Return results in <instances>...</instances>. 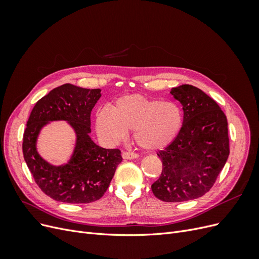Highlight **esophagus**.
Here are the masks:
<instances>
[{
  "instance_id": "34e87169",
  "label": "esophagus",
  "mask_w": 259,
  "mask_h": 259,
  "mask_svg": "<svg viewBox=\"0 0 259 259\" xmlns=\"http://www.w3.org/2000/svg\"><path fill=\"white\" fill-rule=\"evenodd\" d=\"M122 156L123 159L125 160H133V159H137L138 158V154L134 153V152H122Z\"/></svg>"
}]
</instances>
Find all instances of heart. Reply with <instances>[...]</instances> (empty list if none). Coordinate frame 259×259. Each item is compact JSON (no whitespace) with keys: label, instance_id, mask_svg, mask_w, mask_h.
Wrapping results in <instances>:
<instances>
[{"label":"heart","instance_id":"1","mask_svg":"<svg viewBox=\"0 0 259 259\" xmlns=\"http://www.w3.org/2000/svg\"><path fill=\"white\" fill-rule=\"evenodd\" d=\"M183 126V113L174 103L144 95L124 96L111 110L101 109L96 115V130L107 144L120 143L133 130L136 144L148 151L168 146Z\"/></svg>","mask_w":259,"mask_h":259}]
</instances>
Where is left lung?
I'll list each match as a JSON object with an SVG mask.
<instances>
[{"mask_svg": "<svg viewBox=\"0 0 259 259\" xmlns=\"http://www.w3.org/2000/svg\"><path fill=\"white\" fill-rule=\"evenodd\" d=\"M170 94L183 106V126L176 138L159 151L163 169L151 189L164 202H185L205 194L229 156L228 122L214 99L192 85Z\"/></svg>", "mask_w": 259, "mask_h": 259, "instance_id": "obj_1", "label": "left lung"}]
</instances>
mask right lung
Returning a JSON list of instances; mask_svg holds the SVG:
<instances>
[{"mask_svg": "<svg viewBox=\"0 0 259 259\" xmlns=\"http://www.w3.org/2000/svg\"><path fill=\"white\" fill-rule=\"evenodd\" d=\"M101 90L64 84L35 104L23 134V158L35 183L50 198L65 203H91L103 197L116 166L122 162L119 149H105L94 143L91 112ZM64 120L73 128L76 142L65 163L56 166L37 151L41 130L52 121Z\"/></svg>", "mask_w": 259, "mask_h": 259, "instance_id": "right-lung-1", "label": "right lung"}]
</instances>
